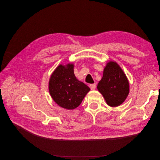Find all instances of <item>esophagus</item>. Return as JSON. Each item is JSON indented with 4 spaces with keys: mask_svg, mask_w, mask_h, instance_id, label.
Instances as JSON below:
<instances>
[{
    "mask_svg": "<svg viewBox=\"0 0 160 160\" xmlns=\"http://www.w3.org/2000/svg\"><path fill=\"white\" fill-rule=\"evenodd\" d=\"M89 87H90V88H91V90H95V88H96V84H95V83L91 84V85H89Z\"/></svg>",
    "mask_w": 160,
    "mask_h": 160,
    "instance_id": "1",
    "label": "esophagus"
}]
</instances>
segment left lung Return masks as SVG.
<instances>
[{"label": "left lung", "instance_id": "8db88e82", "mask_svg": "<svg viewBox=\"0 0 160 160\" xmlns=\"http://www.w3.org/2000/svg\"><path fill=\"white\" fill-rule=\"evenodd\" d=\"M97 88L107 104L114 108L122 105L128 98L129 83L121 67L115 61H110L105 67Z\"/></svg>", "mask_w": 160, "mask_h": 160}]
</instances>
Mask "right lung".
I'll return each instance as SVG.
<instances>
[{
    "label": "right lung",
    "instance_id": "add662e5",
    "mask_svg": "<svg viewBox=\"0 0 160 160\" xmlns=\"http://www.w3.org/2000/svg\"><path fill=\"white\" fill-rule=\"evenodd\" d=\"M52 99L61 108L68 110L77 108L81 103L90 88L77 79L74 64H61L52 72L49 81Z\"/></svg>",
    "mask_w": 160,
    "mask_h": 160
}]
</instances>
